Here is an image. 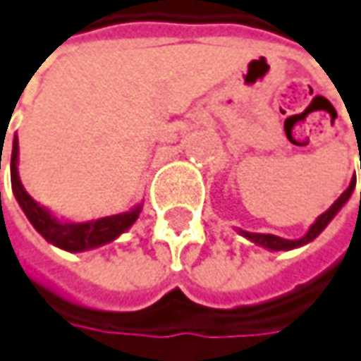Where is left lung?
<instances>
[{
    "label": "left lung",
    "mask_w": 361,
    "mask_h": 361,
    "mask_svg": "<svg viewBox=\"0 0 361 361\" xmlns=\"http://www.w3.org/2000/svg\"><path fill=\"white\" fill-rule=\"evenodd\" d=\"M355 188V173L352 176V181H350V185H348V190L338 197V200L326 209L322 215H318L316 217V221L310 225V229L306 231V235H302L300 239H283V237H279V235H271V233H251V231H243V229H237L239 235H243L245 239H249L255 245H259V247H264V249H269V251H293V249H298V247H304V245H308L310 241H314L316 237L320 235V233L324 231L326 227H328V223L334 219L338 212L344 207L348 200L352 197V193H354ZM360 200H361V193H360Z\"/></svg>",
    "instance_id": "8db88e82"
}]
</instances>
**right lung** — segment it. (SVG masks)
<instances>
[{"mask_svg":"<svg viewBox=\"0 0 361 361\" xmlns=\"http://www.w3.org/2000/svg\"><path fill=\"white\" fill-rule=\"evenodd\" d=\"M1 160V156H0ZM19 138L13 136V149H11V190L16 195L19 207L23 209L29 223L35 227V231L45 239L47 243L55 245L59 249L68 252H82L102 247L106 243L118 239L122 233H126L136 223L142 213L144 203H136L130 212L116 213L100 219H90V221H68V219H59L53 212H49L45 205L37 203L23 188L21 178H19Z\"/></svg>","mask_w":361,"mask_h":361,"instance_id":"right-lung-1","label":"right lung"}]
</instances>
